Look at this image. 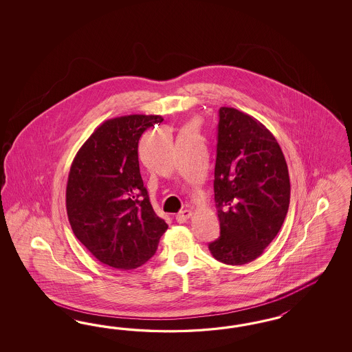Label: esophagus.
Listing matches in <instances>:
<instances>
[{
	"mask_svg": "<svg viewBox=\"0 0 352 352\" xmlns=\"http://www.w3.org/2000/svg\"><path fill=\"white\" fill-rule=\"evenodd\" d=\"M191 215V210H182V212L175 215V219H177L178 223H184V222H187V219H190Z\"/></svg>",
	"mask_w": 352,
	"mask_h": 352,
	"instance_id": "1",
	"label": "esophagus"
}]
</instances>
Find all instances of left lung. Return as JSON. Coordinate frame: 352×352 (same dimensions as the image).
Wrapping results in <instances>:
<instances>
[{
	"label": "left lung",
	"mask_w": 352,
	"mask_h": 352,
	"mask_svg": "<svg viewBox=\"0 0 352 352\" xmlns=\"http://www.w3.org/2000/svg\"><path fill=\"white\" fill-rule=\"evenodd\" d=\"M214 200L221 236L209 250L232 266L261 256L288 213V165L276 139L258 120L231 107L219 108Z\"/></svg>",
	"instance_id": "left-lung-1"
}]
</instances>
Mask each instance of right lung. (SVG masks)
Wrapping results in <instances>:
<instances>
[{
    "mask_svg": "<svg viewBox=\"0 0 352 352\" xmlns=\"http://www.w3.org/2000/svg\"><path fill=\"white\" fill-rule=\"evenodd\" d=\"M161 121L156 115L107 120L71 165L68 221L81 244L107 266L133 270L144 265L168 230L151 205L138 160L142 134Z\"/></svg>",
    "mask_w": 352,
    "mask_h": 352,
    "instance_id": "right-lung-1",
    "label": "right lung"
}]
</instances>
